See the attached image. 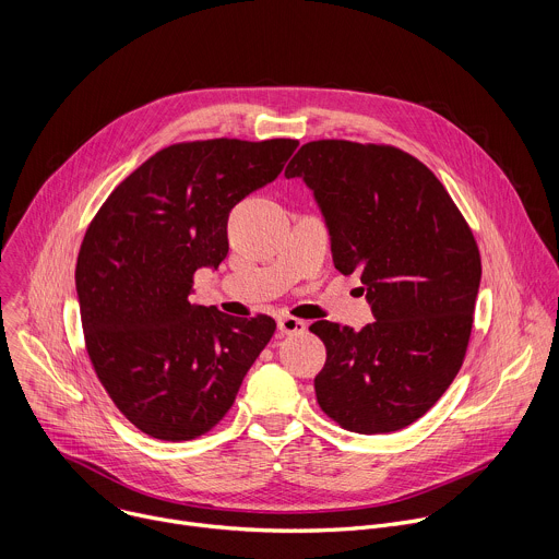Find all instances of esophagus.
Wrapping results in <instances>:
<instances>
[{
    "label": "esophagus",
    "mask_w": 559,
    "mask_h": 559,
    "mask_svg": "<svg viewBox=\"0 0 559 559\" xmlns=\"http://www.w3.org/2000/svg\"><path fill=\"white\" fill-rule=\"evenodd\" d=\"M307 330V323L300 321V318L294 316H281L278 318V332L283 336H292V334H302Z\"/></svg>",
    "instance_id": "obj_1"
}]
</instances>
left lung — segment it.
Masks as SVG:
<instances>
[{
  "label": "left lung",
  "instance_id": "1",
  "mask_svg": "<svg viewBox=\"0 0 559 559\" xmlns=\"http://www.w3.org/2000/svg\"><path fill=\"white\" fill-rule=\"evenodd\" d=\"M285 177L313 192L334 265L360 274L376 318L360 332L309 328L328 349L316 401L347 431L405 429L462 367L483 276L473 231L436 175L393 145L309 141Z\"/></svg>",
  "mask_w": 559,
  "mask_h": 559
}]
</instances>
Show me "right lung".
Here are the masks:
<instances>
[{"label":"right lung","mask_w":559,"mask_h":559,"mask_svg":"<svg viewBox=\"0 0 559 559\" xmlns=\"http://www.w3.org/2000/svg\"><path fill=\"white\" fill-rule=\"evenodd\" d=\"M296 145H168L88 225L74 270L86 349L117 409L143 433L168 442L207 433L274 336V318L225 316L190 294L194 272L227 257L229 210L272 183Z\"/></svg>","instance_id":"1"}]
</instances>
